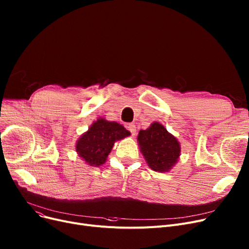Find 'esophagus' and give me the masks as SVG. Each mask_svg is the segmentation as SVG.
Listing matches in <instances>:
<instances>
[{"label": "esophagus", "mask_w": 249, "mask_h": 249, "mask_svg": "<svg viewBox=\"0 0 249 249\" xmlns=\"http://www.w3.org/2000/svg\"><path fill=\"white\" fill-rule=\"evenodd\" d=\"M127 129L129 130L130 132H131L132 135H135L136 134V126L133 124V123H130L127 125Z\"/></svg>", "instance_id": "1"}]
</instances>
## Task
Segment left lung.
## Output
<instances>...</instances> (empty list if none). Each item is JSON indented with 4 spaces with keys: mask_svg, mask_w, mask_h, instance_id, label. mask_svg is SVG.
Masks as SVG:
<instances>
[{
    "mask_svg": "<svg viewBox=\"0 0 249 249\" xmlns=\"http://www.w3.org/2000/svg\"><path fill=\"white\" fill-rule=\"evenodd\" d=\"M140 150L149 167L155 172H168L178 161L180 152L179 143L175 136L158 122L138 134Z\"/></svg>",
    "mask_w": 249,
    "mask_h": 249,
    "instance_id": "1",
    "label": "left lung"
}]
</instances>
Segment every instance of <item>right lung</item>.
Masks as SVG:
<instances>
[{
	"instance_id": "obj_1",
	"label": "right lung",
	"mask_w": 249,
	"mask_h": 249,
	"mask_svg": "<svg viewBox=\"0 0 249 249\" xmlns=\"http://www.w3.org/2000/svg\"><path fill=\"white\" fill-rule=\"evenodd\" d=\"M128 135L122 125L99 119L77 140L76 151L89 165L99 166L106 161L115 141Z\"/></svg>"
}]
</instances>
